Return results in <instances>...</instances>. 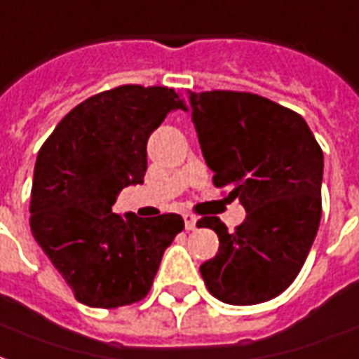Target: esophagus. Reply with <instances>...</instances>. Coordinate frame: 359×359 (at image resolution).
I'll list each match as a JSON object with an SVG mask.
<instances>
[{"mask_svg": "<svg viewBox=\"0 0 359 359\" xmlns=\"http://www.w3.org/2000/svg\"><path fill=\"white\" fill-rule=\"evenodd\" d=\"M182 219H184V228H187V230H194L196 224H198V219H196L192 213L182 215Z\"/></svg>", "mask_w": 359, "mask_h": 359, "instance_id": "esophagus-1", "label": "esophagus"}]
</instances>
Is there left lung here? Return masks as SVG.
<instances>
[{
    "mask_svg": "<svg viewBox=\"0 0 359 359\" xmlns=\"http://www.w3.org/2000/svg\"><path fill=\"white\" fill-rule=\"evenodd\" d=\"M207 167L245 220L236 232L217 217L198 220L219 236V253L200 266L209 293L228 304L270 301L293 283L321 219L323 152L306 121L259 95L188 93Z\"/></svg>",
    "mask_w": 359,
    "mask_h": 359,
    "instance_id": "1",
    "label": "left lung"
}]
</instances>
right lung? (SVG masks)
<instances>
[{"instance_id": "obj_1", "label": "right lung", "mask_w": 359, "mask_h": 359, "mask_svg": "<svg viewBox=\"0 0 359 359\" xmlns=\"http://www.w3.org/2000/svg\"><path fill=\"white\" fill-rule=\"evenodd\" d=\"M175 89L121 85L78 104L38 154L30 201L34 238L76 299L119 308L144 299L180 215L114 213L118 194L142 184L148 139L171 110Z\"/></svg>"}]
</instances>
